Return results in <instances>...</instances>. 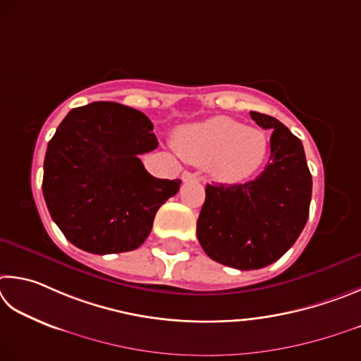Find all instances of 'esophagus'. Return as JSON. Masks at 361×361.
Returning a JSON list of instances; mask_svg holds the SVG:
<instances>
[{"label":"esophagus","instance_id":"esophagus-1","mask_svg":"<svg viewBox=\"0 0 361 361\" xmlns=\"http://www.w3.org/2000/svg\"><path fill=\"white\" fill-rule=\"evenodd\" d=\"M182 180H184V182H188V180H198V177H197V174L190 173V171H184V173H182Z\"/></svg>","mask_w":361,"mask_h":361}]
</instances>
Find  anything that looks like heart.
Listing matches in <instances>:
<instances>
[{"label":"heart","mask_w":361,"mask_h":361,"mask_svg":"<svg viewBox=\"0 0 361 361\" xmlns=\"http://www.w3.org/2000/svg\"><path fill=\"white\" fill-rule=\"evenodd\" d=\"M176 147L185 160L209 166L224 182H239L262 166L268 139L228 117H212L187 125L176 136Z\"/></svg>","instance_id":"1"}]
</instances>
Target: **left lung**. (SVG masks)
I'll use <instances>...</instances> for the list:
<instances>
[{
  "instance_id": "obj_1",
  "label": "left lung",
  "mask_w": 361,
  "mask_h": 361,
  "mask_svg": "<svg viewBox=\"0 0 361 361\" xmlns=\"http://www.w3.org/2000/svg\"><path fill=\"white\" fill-rule=\"evenodd\" d=\"M271 130L263 173L245 184L206 185L197 236L214 262L241 271L274 263L292 247L309 217L312 176L298 137L279 120L250 112Z\"/></svg>"
}]
</instances>
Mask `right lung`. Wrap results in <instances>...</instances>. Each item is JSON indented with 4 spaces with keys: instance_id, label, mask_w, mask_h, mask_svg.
Segmentation results:
<instances>
[{
    "instance_id": "add662e5",
    "label": "right lung",
    "mask_w": 361,
    "mask_h": 361,
    "mask_svg": "<svg viewBox=\"0 0 361 361\" xmlns=\"http://www.w3.org/2000/svg\"><path fill=\"white\" fill-rule=\"evenodd\" d=\"M147 116L97 101L75 107L49 141L42 193L69 243L90 254L135 250L180 180L157 179L139 155L158 147Z\"/></svg>"
}]
</instances>
